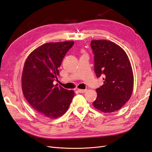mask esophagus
I'll use <instances>...</instances> for the list:
<instances>
[{
  "label": "esophagus",
  "mask_w": 152,
  "mask_h": 152,
  "mask_svg": "<svg viewBox=\"0 0 152 152\" xmlns=\"http://www.w3.org/2000/svg\"><path fill=\"white\" fill-rule=\"evenodd\" d=\"M86 91V89H78V91H79L80 93H85Z\"/></svg>",
  "instance_id": "esophagus-1"
}]
</instances>
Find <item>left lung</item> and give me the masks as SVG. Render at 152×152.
I'll use <instances>...</instances> for the list:
<instances>
[{
	"instance_id": "obj_1",
	"label": "left lung",
	"mask_w": 152,
	"mask_h": 152,
	"mask_svg": "<svg viewBox=\"0 0 152 152\" xmlns=\"http://www.w3.org/2000/svg\"><path fill=\"white\" fill-rule=\"evenodd\" d=\"M91 47L94 55V72L103 76V85L96 89L94 107L104 113L121 109L130 99L134 77L127 54L119 45L107 40H93Z\"/></svg>"
}]
</instances>
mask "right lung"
<instances>
[{
  "instance_id": "obj_1",
  "label": "right lung",
  "mask_w": 152,
  "mask_h": 152,
  "mask_svg": "<svg viewBox=\"0 0 152 152\" xmlns=\"http://www.w3.org/2000/svg\"><path fill=\"white\" fill-rule=\"evenodd\" d=\"M73 41L49 42L33 50L26 58L21 77L23 93L36 112L49 118H57L69 108L74 92L54 85L58 68Z\"/></svg>"
}]
</instances>
